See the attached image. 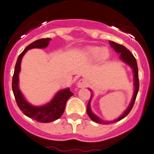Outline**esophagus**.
Instances as JSON below:
<instances>
[{"mask_svg": "<svg viewBox=\"0 0 154 154\" xmlns=\"http://www.w3.org/2000/svg\"><path fill=\"white\" fill-rule=\"evenodd\" d=\"M77 85L78 88H83V87H86L88 85V82L85 79H80L78 82H77Z\"/></svg>", "mask_w": 154, "mask_h": 154, "instance_id": "obj_1", "label": "esophagus"}]
</instances>
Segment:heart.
<instances>
[{
	"label": "heart",
	"instance_id": "b5f03b06",
	"mask_svg": "<svg viewBox=\"0 0 154 154\" xmlns=\"http://www.w3.org/2000/svg\"><path fill=\"white\" fill-rule=\"evenodd\" d=\"M85 56L89 61H95L98 59L101 61H105L109 57V51L107 48L91 46L85 48Z\"/></svg>",
	"mask_w": 154,
	"mask_h": 154
}]
</instances>
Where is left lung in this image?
<instances>
[{
	"label": "left lung",
	"mask_w": 154,
	"mask_h": 154,
	"mask_svg": "<svg viewBox=\"0 0 154 154\" xmlns=\"http://www.w3.org/2000/svg\"><path fill=\"white\" fill-rule=\"evenodd\" d=\"M110 45L115 50L116 52H117L118 54H119L120 58L122 59V60L125 63L128 64L131 66V68L133 69V72H134V96H133L132 100L131 102L130 105H129L128 108L126 109V111L123 113V114H122L119 116L118 119H114L113 121H104L103 119H100L97 116L95 115L93 112H92L90 106V103L92 97V94H91V97L89 101H88V105H87V114L89 116V117L94 122H98L100 124H110V123H114V122H116L118 121L121 120L123 118L125 117L128 114L130 113V111H131L133 106H134V103H135L136 98H137V94H138L139 88H140V83H139V72H138V66H137V60H136L135 57L134 55L131 54L130 51L128 49H127L124 46L120 44H118V43H115V42L113 41H109ZM91 91V90H90Z\"/></svg>",
	"instance_id": "8db88e82"
}]
</instances>
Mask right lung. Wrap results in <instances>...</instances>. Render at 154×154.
<instances>
[{
	"label": "right lung",
	"mask_w": 154,
	"mask_h": 154,
	"mask_svg": "<svg viewBox=\"0 0 154 154\" xmlns=\"http://www.w3.org/2000/svg\"><path fill=\"white\" fill-rule=\"evenodd\" d=\"M50 40V38L40 39L29 45L17 58L12 77L13 94L19 108L26 116L40 122H51L59 119L63 114L67 100L74 94L69 88L60 90L56 94L50 103L44 106L38 107L29 103L19 89V73L20 71V63L23 57L28 50L32 48L47 47Z\"/></svg>",
	"instance_id": "obj_1"
}]
</instances>
